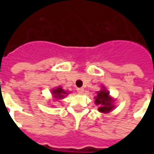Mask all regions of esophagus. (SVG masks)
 I'll list each match as a JSON object with an SVG mask.
<instances>
[{
    "label": "esophagus",
    "instance_id": "obj_1",
    "mask_svg": "<svg viewBox=\"0 0 154 154\" xmlns=\"http://www.w3.org/2000/svg\"><path fill=\"white\" fill-rule=\"evenodd\" d=\"M77 91L78 92L79 94H82V93H83V91H84V89L83 88H77Z\"/></svg>",
    "mask_w": 154,
    "mask_h": 154
}]
</instances>
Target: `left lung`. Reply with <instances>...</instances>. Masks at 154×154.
Wrapping results in <instances>:
<instances>
[{"mask_svg": "<svg viewBox=\"0 0 154 154\" xmlns=\"http://www.w3.org/2000/svg\"><path fill=\"white\" fill-rule=\"evenodd\" d=\"M113 98L110 97V92L102 87V89L97 92L95 97V103L99 106L98 110L102 113H108L114 109Z\"/></svg>", "mask_w": 154, "mask_h": 154, "instance_id": "left-lung-1", "label": "left lung"}]
</instances>
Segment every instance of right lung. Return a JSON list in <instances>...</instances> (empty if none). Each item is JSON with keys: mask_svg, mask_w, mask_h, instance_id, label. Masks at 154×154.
Wrapping results in <instances>:
<instances>
[{"mask_svg": "<svg viewBox=\"0 0 154 154\" xmlns=\"http://www.w3.org/2000/svg\"><path fill=\"white\" fill-rule=\"evenodd\" d=\"M52 94H53V97L56 100H60V99H63L67 96L68 94V91H64L61 87H58L54 89V90H52Z\"/></svg>", "mask_w": 154, "mask_h": 154, "instance_id": "right-lung-1", "label": "right lung"}]
</instances>
